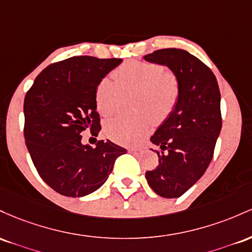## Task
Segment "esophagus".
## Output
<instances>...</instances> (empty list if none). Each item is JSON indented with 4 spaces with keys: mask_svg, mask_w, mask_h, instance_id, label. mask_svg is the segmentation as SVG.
I'll return each instance as SVG.
<instances>
[{
    "mask_svg": "<svg viewBox=\"0 0 252 252\" xmlns=\"http://www.w3.org/2000/svg\"><path fill=\"white\" fill-rule=\"evenodd\" d=\"M128 151L131 152V154H140L141 149H134V148H133V149H129Z\"/></svg>",
    "mask_w": 252,
    "mask_h": 252,
    "instance_id": "1",
    "label": "esophagus"
}]
</instances>
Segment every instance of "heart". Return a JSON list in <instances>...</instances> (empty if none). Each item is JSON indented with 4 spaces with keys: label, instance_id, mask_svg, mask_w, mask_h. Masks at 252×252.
<instances>
[{
    "label": "heart",
    "instance_id": "obj_1",
    "mask_svg": "<svg viewBox=\"0 0 252 252\" xmlns=\"http://www.w3.org/2000/svg\"><path fill=\"white\" fill-rule=\"evenodd\" d=\"M112 77H104L95 93L96 107L103 117H109L117 109L120 92H135L133 117H117L107 121L104 134L121 145H138L145 139L152 127L151 117L163 119L172 111L179 97V83L171 71L159 65L128 62Z\"/></svg>",
    "mask_w": 252,
    "mask_h": 252
}]
</instances>
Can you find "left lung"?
Returning a JSON list of instances; mask_svg holds the SVG:
<instances>
[{"label":"left lung","instance_id":"left-lung-1","mask_svg":"<svg viewBox=\"0 0 252 252\" xmlns=\"http://www.w3.org/2000/svg\"><path fill=\"white\" fill-rule=\"evenodd\" d=\"M143 58L168 67L179 83L175 107L151 137L162 150L157 151L159 165L145 177L159 196L180 197L202 176L213 157L221 129L220 90L210 67L187 51L163 49Z\"/></svg>","mask_w":252,"mask_h":252}]
</instances>
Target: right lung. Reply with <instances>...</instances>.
Masks as SVG:
<instances>
[{"instance_id":"add662e5","label":"right lung","mask_w":252,"mask_h":252,"mask_svg":"<svg viewBox=\"0 0 252 252\" xmlns=\"http://www.w3.org/2000/svg\"><path fill=\"white\" fill-rule=\"evenodd\" d=\"M123 59L71 57L42 70L24 102L25 141L41 179L65 196L82 197L108 179L115 159L127 150L98 140L82 143V133L97 135V84Z\"/></svg>"}]
</instances>
